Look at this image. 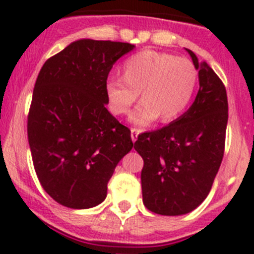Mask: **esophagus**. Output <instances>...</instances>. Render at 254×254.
<instances>
[{
  "mask_svg": "<svg viewBox=\"0 0 254 254\" xmlns=\"http://www.w3.org/2000/svg\"><path fill=\"white\" fill-rule=\"evenodd\" d=\"M138 135H139V130L135 129V127H131V130H130V136H131V140L136 141Z\"/></svg>",
  "mask_w": 254,
  "mask_h": 254,
  "instance_id": "1",
  "label": "esophagus"
}]
</instances>
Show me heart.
Wrapping results in <instances>:
<instances>
[{
    "label": "heart",
    "mask_w": 254,
    "mask_h": 254,
    "mask_svg": "<svg viewBox=\"0 0 254 254\" xmlns=\"http://www.w3.org/2000/svg\"><path fill=\"white\" fill-rule=\"evenodd\" d=\"M122 74L110 77L105 84L107 105L114 115H125L141 92L143 101L130 114V122L139 127L158 118L163 123L180 118L197 83V70L190 59L155 50H143L125 59Z\"/></svg>",
    "instance_id": "1"
}]
</instances>
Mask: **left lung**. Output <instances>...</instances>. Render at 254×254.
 I'll use <instances>...</instances> for the list:
<instances>
[{"mask_svg":"<svg viewBox=\"0 0 254 254\" xmlns=\"http://www.w3.org/2000/svg\"><path fill=\"white\" fill-rule=\"evenodd\" d=\"M186 50L198 70L195 101L170 125L143 132L134 143L144 161L143 202L159 215H184L206 198L225 147L227 91L210 65Z\"/></svg>","mask_w":254,"mask_h":254,"instance_id":"left-lung-1","label":"left lung"}]
</instances>
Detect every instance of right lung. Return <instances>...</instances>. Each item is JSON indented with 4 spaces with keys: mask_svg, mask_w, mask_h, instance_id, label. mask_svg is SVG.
Returning <instances> with one entry per match:
<instances>
[{
    "mask_svg": "<svg viewBox=\"0 0 254 254\" xmlns=\"http://www.w3.org/2000/svg\"><path fill=\"white\" fill-rule=\"evenodd\" d=\"M129 43L81 39L48 59L36 78L27 138L43 189L58 204L90 209L107 195L132 148L130 130L106 109L105 84Z\"/></svg>",
    "mask_w": 254,
    "mask_h": 254,
    "instance_id": "1",
    "label": "right lung"
}]
</instances>
